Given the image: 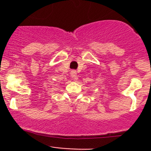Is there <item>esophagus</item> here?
I'll use <instances>...</instances> for the list:
<instances>
[{
    "mask_svg": "<svg viewBox=\"0 0 151 151\" xmlns=\"http://www.w3.org/2000/svg\"><path fill=\"white\" fill-rule=\"evenodd\" d=\"M70 74H71V76H72V78H73V80L78 79V76H77V73L76 70H72Z\"/></svg>",
    "mask_w": 151,
    "mask_h": 151,
    "instance_id": "34e87169",
    "label": "esophagus"
}]
</instances>
